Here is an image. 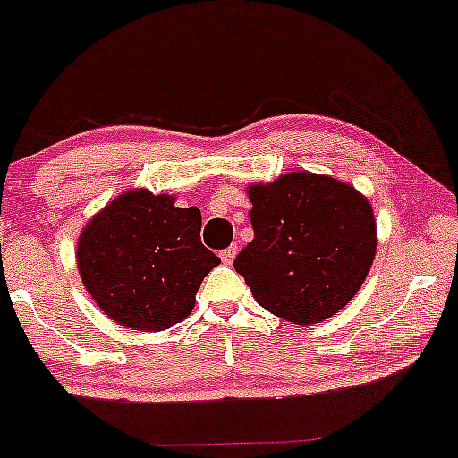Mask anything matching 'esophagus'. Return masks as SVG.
Here are the masks:
<instances>
[{"mask_svg": "<svg viewBox=\"0 0 458 458\" xmlns=\"http://www.w3.org/2000/svg\"><path fill=\"white\" fill-rule=\"evenodd\" d=\"M234 256H236V245H230V247H225V250L219 251V258H222L224 264H233Z\"/></svg>", "mask_w": 458, "mask_h": 458, "instance_id": "1", "label": "esophagus"}]
</instances>
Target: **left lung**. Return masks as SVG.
Returning a JSON list of instances; mask_svg holds the SVG:
<instances>
[{"label":"left lung","instance_id":"8db88e82","mask_svg":"<svg viewBox=\"0 0 458 458\" xmlns=\"http://www.w3.org/2000/svg\"><path fill=\"white\" fill-rule=\"evenodd\" d=\"M253 241L236 256L253 299L294 324L344 310L376 256V219L354 187L330 176L290 173L250 187Z\"/></svg>","mask_w":458,"mask_h":458}]
</instances>
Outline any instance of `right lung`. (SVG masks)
<instances>
[{"mask_svg":"<svg viewBox=\"0 0 458 458\" xmlns=\"http://www.w3.org/2000/svg\"><path fill=\"white\" fill-rule=\"evenodd\" d=\"M200 208L174 198L125 191L79 239L81 279L98 307L142 333L170 328L194 310L196 292L219 258L200 241Z\"/></svg>","mask_w":458,"mask_h":458,"instance_id":"right-lung-1","label":"right lung"}]
</instances>
